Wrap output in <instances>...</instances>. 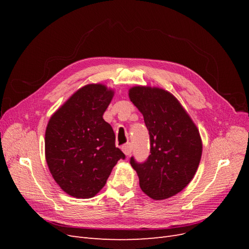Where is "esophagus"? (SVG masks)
Wrapping results in <instances>:
<instances>
[{
  "label": "esophagus",
  "instance_id": "34e87169",
  "mask_svg": "<svg viewBox=\"0 0 249 249\" xmlns=\"http://www.w3.org/2000/svg\"><path fill=\"white\" fill-rule=\"evenodd\" d=\"M122 149H123V152L124 153V155H125V156H130V155L132 154L133 146H132L131 143H126V144L123 145Z\"/></svg>",
  "mask_w": 249,
  "mask_h": 249
}]
</instances>
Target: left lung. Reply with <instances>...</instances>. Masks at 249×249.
<instances>
[{
    "instance_id": "left-lung-1",
    "label": "left lung",
    "mask_w": 249,
    "mask_h": 249,
    "mask_svg": "<svg viewBox=\"0 0 249 249\" xmlns=\"http://www.w3.org/2000/svg\"><path fill=\"white\" fill-rule=\"evenodd\" d=\"M131 102L144 118L150 155L143 163L131 158L141 190L156 200L169 198L191 182L201 158L199 131L175 95L162 88L135 86Z\"/></svg>"
}]
</instances>
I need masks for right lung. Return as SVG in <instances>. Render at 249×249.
Listing matches in <instances>:
<instances>
[{
  "mask_svg": "<svg viewBox=\"0 0 249 249\" xmlns=\"http://www.w3.org/2000/svg\"><path fill=\"white\" fill-rule=\"evenodd\" d=\"M114 95L103 84L77 90L49 120L46 160L56 183L71 196L93 197L124 154L103 118Z\"/></svg>",
  "mask_w": 249,
  "mask_h": 249,
  "instance_id": "right-lung-1",
  "label": "right lung"
}]
</instances>
